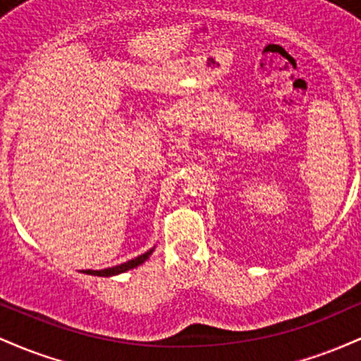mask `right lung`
I'll use <instances>...</instances> for the list:
<instances>
[{
	"label": "right lung",
	"instance_id": "right-lung-1",
	"mask_svg": "<svg viewBox=\"0 0 361 361\" xmlns=\"http://www.w3.org/2000/svg\"><path fill=\"white\" fill-rule=\"evenodd\" d=\"M152 251H154V247H151V250L144 252V255L137 256V258L127 261V263L117 264V267L105 268V270H85L82 273H86V275H94V276H115V275H120V273H126L128 270H132V268H137L139 264H142L144 261L149 259V256L152 255Z\"/></svg>",
	"mask_w": 361,
	"mask_h": 361
}]
</instances>
